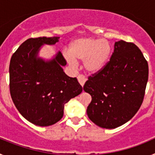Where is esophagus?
<instances>
[{"label": "esophagus", "mask_w": 155, "mask_h": 155, "mask_svg": "<svg viewBox=\"0 0 155 155\" xmlns=\"http://www.w3.org/2000/svg\"><path fill=\"white\" fill-rule=\"evenodd\" d=\"M78 82L80 83L81 85L83 87L84 84V83H85V81H87V78H86L84 75L81 74V75H78Z\"/></svg>", "instance_id": "esophagus-1"}]
</instances>
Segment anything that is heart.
I'll return each instance as SVG.
<instances>
[{"instance_id":"obj_1","label":"heart","mask_w":155,"mask_h":155,"mask_svg":"<svg viewBox=\"0 0 155 155\" xmlns=\"http://www.w3.org/2000/svg\"><path fill=\"white\" fill-rule=\"evenodd\" d=\"M112 53L113 49L108 41L84 37L70 43L69 53H64V57L72 67L76 61H83V67L87 73L97 74L109 64Z\"/></svg>"}]
</instances>
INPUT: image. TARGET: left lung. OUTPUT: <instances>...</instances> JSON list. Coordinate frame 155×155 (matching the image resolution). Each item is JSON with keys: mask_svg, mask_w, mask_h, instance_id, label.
<instances>
[{"mask_svg": "<svg viewBox=\"0 0 155 155\" xmlns=\"http://www.w3.org/2000/svg\"><path fill=\"white\" fill-rule=\"evenodd\" d=\"M147 80L148 64L140 50L132 42H116L109 64L84 85L91 96L88 118L105 129L126 124L139 110Z\"/></svg>", "mask_w": 155, "mask_h": 155, "instance_id": "left-lung-1", "label": "left lung"}]
</instances>
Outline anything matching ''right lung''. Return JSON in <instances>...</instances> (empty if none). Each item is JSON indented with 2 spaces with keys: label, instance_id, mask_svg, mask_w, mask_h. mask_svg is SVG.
I'll return each instance as SVG.
<instances>
[{
  "label": "right lung",
  "instance_id": "obj_1",
  "mask_svg": "<svg viewBox=\"0 0 155 155\" xmlns=\"http://www.w3.org/2000/svg\"><path fill=\"white\" fill-rule=\"evenodd\" d=\"M59 39H27L10 61V93L14 104L24 118L39 127L60 121L64 105L82 91L76 78L64 73L63 67L67 62L61 52L49 61L38 56L43 45H55Z\"/></svg>",
  "mask_w": 155,
  "mask_h": 155
}]
</instances>
